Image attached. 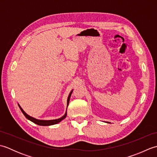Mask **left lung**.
<instances>
[{
  "label": "left lung",
  "mask_w": 157,
  "mask_h": 157,
  "mask_svg": "<svg viewBox=\"0 0 157 157\" xmlns=\"http://www.w3.org/2000/svg\"><path fill=\"white\" fill-rule=\"evenodd\" d=\"M106 123H110V122H106Z\"/></svg>",
  "instance_id": "1"
}]
</instances>
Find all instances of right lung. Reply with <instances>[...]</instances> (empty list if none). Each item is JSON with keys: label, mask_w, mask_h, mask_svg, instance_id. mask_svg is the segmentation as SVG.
<instances>
[{"label": "right lung", "mask_w": 157, "mask_h": 157, "mask_svg": "<svg viewBox=\"0 0 157 157\" xmlns=\"http://www.w3.org/2000/svg\"><path fill=\"white\" fill-rule=\"evenodd\" d=\"M72 92H73V90L71 91V92L69 93V94L68 96V98H67V106L69 105V100H70V97H71V95L72 94ZM19 106L20 109H21V112L23 113V114L25 115V117L26 118H27L29 121H32L33 123H36V124H37L38 125H42V126H48V125H55L56 124V123H58L59 122H61L62 120L64 119L66 117H67V110H66V112L65 113V115H63V117H61V118H59V119H52V120H40V119H37L36 118L32 117L29 116V115H28L27 113H26L24 111H23V109L20 106V105L18 104Z\"/></svg>", "instance_id": "add662e5"}]
</instances>
